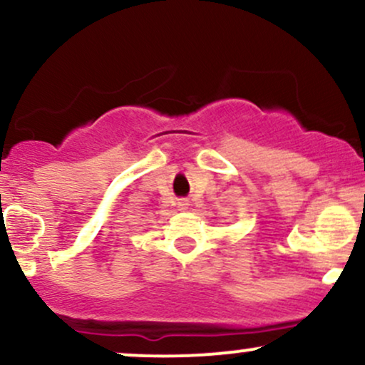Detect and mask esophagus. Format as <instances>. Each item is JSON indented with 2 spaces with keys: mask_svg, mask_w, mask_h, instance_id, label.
Listing matches in <instances>:
<instances>
[{
  "mask_svg": "<svg viewBox=\"0 0 365 365\" xmlns=\"http://www.w3.org/2000/svg\"><path fill=\"white\" fill-rule=\"evenodd\" d=\"M187 206H188V204L185 202V200H180V202H178V207L180 209H187Z\"/></svg>",
  "mask_w": 365,
  "mask_h": 365,
  "instance_id": "34e87169",
  "label": "esophagus"
}]
</instances>
